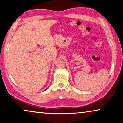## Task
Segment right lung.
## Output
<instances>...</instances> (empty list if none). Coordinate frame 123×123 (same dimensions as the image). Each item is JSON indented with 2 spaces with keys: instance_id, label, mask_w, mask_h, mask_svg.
Listing matches in <instances>:
<instances>
[{
  "instance_id": "obj_1",
  "label": "right lung",
  "mask_w": 123,
  "mask_h": 123,
  "mask_svg": "<svg viewBox=\"0 0 123 123\" xmlns=\"http://www.w3.org/2000/svg\"><path fill=\"white\" fill-rule=\"evenodd\" d=\"M45 90H46V89H45Z\"/></svg>"
}]
</instances>
